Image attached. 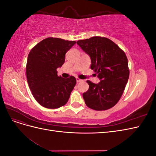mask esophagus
I'll return each instance as SVG.
<instances>
[{"label": "esophagus", "mask_w": 156, "mask_h": 156, "mask_svg": "<svg viewBox=\"0 0 156 156\" xmlns=\"http://www.w3.org/2000/svg\"><path fill=\"white\" fill-rule=\"evenodd\" d=\"M76 81H77V83H79V82H81V81H83V79H79V78H76Z\"/></svg>", "instance_id": "obj_1"}]
</instances>
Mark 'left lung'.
<instances>
[{"label":"left lung","instance_id":"left-lung-1","mask_svg":"<svg viewBox=\"0 0 156 156\" xmlns=\"http://www.w3.org/2000/svg\"><path fill=\"white\" fill-rule=\"evenodd\" d=\"M91 60L90 68L98 74V84L87 81L89 88L83 94L86 105L105 111L119 101L128 81L129 71L124 52L111 40L94 36L77 41Z\"/></svg>","mask_w":156,"mask_h":156}]
</instances>
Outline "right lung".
<instances>
[{
  "label": "right lung",
  "mask_w": 156,
  "mask_h": 156,
  "mask_svg": "<svg viewBox=\"0 0 156 156\" xmlns=\"http://www.w3.org/2000/svg\"><path fill=\"white\" fill-rule=\"evenodd\" d=\"M76 41L48 37L32 48L28 56L27 82L37 102L45 108H56L66 104L76 84L73 76H58L56 69L65 61V55Z\"/></svg>",
  "instance_id": "add662e5"
}]
</instances>
